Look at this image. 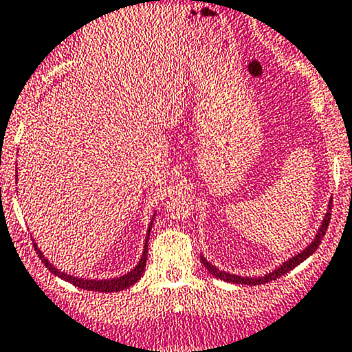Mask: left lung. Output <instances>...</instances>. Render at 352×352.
I'll return each mask as SVG.
<instances>
[{
    "label": "left lung",
    "mask_w": 352,
    "mask_h": 352,
    "mask_svg": "<svg viewBox=\"0 0 352 352\" xmlns=\"http://www.w3.org/2000/svg\"><path fill=\"white\" fill-rule=\"evenodd\" d=\"M329 209H331V207H329ZM329 223H331V210H329V212L325 214V217H324V221H322V226H320L319 232H317L316 239H314V241L310 243V246H307L305 250L302 251V253L295 254L294 258H290V260H288L287 263H283L282 266H280V268H276L275 272L268 273V275H265V276H260V278H244V276L231 275V273L221 272L219 268H216V266H214V265H210L209 261H207L206 258H202V256H201V261H202V263H204L206 268L209 270V272L212 273L214 276H216V278L224 280V282H229V283H241V285H261V283L273 282V280L280 278V276H283L285 273H288V272H290V270H294L295 266L300 265L303 260H307V258H309L310 254H312L314 251H316L317 248H319V244H320V241H322L325 231H327V228H329Z\"/></svg>",
    "instance_id": "obj_1"
}]
</instances>
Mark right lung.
<instances>
[{
	"label": "right lung",
	"instance_id": "add662e5",
	"mask_svg": "<svg viewBox=\"0 0 352 352\" xmlns=\"http://www.w3.org/2000/svg\"><path fill=\"white\" fill-rule=\"evenodd\" d=\"M148 236H150V229H148ZM35 251H36V254L42 258L43 265H45L52 273H55L57 276H60V278L65 280V282H70L72 285H76V287L82 288V290L120 292V290H124V288H129L133 283H136L140 278H142L143 272H145V266H146L148 239L145 243V251H143V256H142V260H140V263L136 265L131 272L126 273V275L120 276V278H113V280H84V278H77V276H70V275H67V273L58 272L57 268H54L52 263H49V260H45V258H43V253L38 250V248H36V244H35Z\"/></svg>",
	"mask_w": 352,
	"mask_h": 352
}]
</instances>
